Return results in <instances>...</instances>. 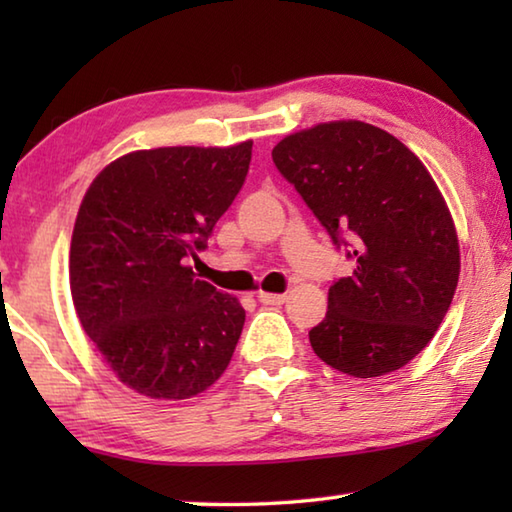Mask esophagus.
Masks as SVG:
<instances>
[{
    "instance_id": "34e87169",
    "label": "esophagus",
    "mask_w": 512,
    "mask_h": 512,
    "mask_svg": "<svg viewBox=\"0 0 512 512\" xmlns=\"http://www.w3.org/2000/svg\"><path fill=\"white\" fill-rule=\"evenodd\" d=\"M257 300L262 302V305H284V300H287V296H284V293H264V291H259L257 293Z\"/></svg>"
}]
</instances>
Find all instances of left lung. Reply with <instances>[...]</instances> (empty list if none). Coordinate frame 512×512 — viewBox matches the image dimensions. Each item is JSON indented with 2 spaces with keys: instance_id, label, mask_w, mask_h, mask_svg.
<instances>
[{
  "instance_id": "8db88e82",
  "label": "left lung",
  "mask_w": 512,
  "mask_h": 512,
  "mask_svg": "<svg viewBox=\"0 0 512 512\" xmlns=\"http://www.w3.org/2000/svg\"><path fill=\"white\" fill-rule=\"evenodd\" d=\"M273 162L357 262L329 287L327 314L311 327L316 357L361 379L400 370L443 323L461 271L452 214L429 171L363 121L284 137Z\"/></svg>"
}]
</instances>
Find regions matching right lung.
Wrapping results in <instances>:
<instances>
[{"label": "right lung", "mask_w": 512, "mask_h": 512, "mask_svg": "<svg viewBox=\"0 0 512 512\" xmlns=\"http://www.w3.org/2000/svg\"><path fill=\"white\" fill-rule=\"evenodd\" d=\"M250 155L253 142L135 151L83 198L69 248L76 316L119 381L151 400L203 393L237 348L244 307L187 264L244 187Z\"/></svg>", "instance_id": "right-lung-1"}]
</instances>
